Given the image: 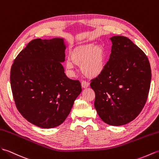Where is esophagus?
<instances>
[{"mask_svg":"<svg viewBox=\"0 0 159 159\" xmlns=\"http://www.w3.org/2000/svg\"><path fill=\"white\" fill-rule=\"evenodd\" d=\"M90 84L89 82H86V81H82V87L83 88V89H86V88H88Z\"/></svg>","mask_w":159,"mask_h":159,"instance_id":"1","label":"esophagus"}]
</instances>
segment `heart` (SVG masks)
Returning <instances> with one entry per match:
<instances>
[{
  "label": "heart",
  "mask_w": 159,
  "mask_h": 159,
  "mask_svg": "<svg viewBox=\"0 0 159 159\" xmlns=\"http://www.w3.org/2000/svg\"><path fill=\"white\" fill-rule=\"evenodd\" d=\"M70 60L66 62V68L72 71L74 65H80L82 73L87 77H96L103 72L106 65L107 54L100 45L88 43L75 47L70 53Z\"/></svg>",
  "instance_id": "b5f03b06"
}]
</instances>
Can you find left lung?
Returning a JSON list of instances; mask_svg holds the SVG:
<instances>
[{
	"instance_id": "1",
	"label": "left lung",
	"mask_w": 159,
	"mask_h": 159,
	"mask_svg": "<svg viewBox=\"0 0 159 159\" xmlns=\"http://www.w3.org/2000/svg\"><path fill=\"white\" fill-rule=\"evenodd\" d=\"M112 46L103 72L92 80L94 107L104 122L121 126L133 120L145 105L151 69L143 52L127 37L109 38Z\"/></svg>"
}]
</instances>
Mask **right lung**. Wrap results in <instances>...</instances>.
<instances>
[{"label":"right lung","instance_id":"obj_1","mask_svg":"<svg viewBox=\"0 0 159 159\" xmlns=\"http://www.w3.org/2000/svg\"><path fill=\"white\" fill-rule=\"evenodd\" d=\"M65 39H36L17 55L11 69L14 101L23 117L43 129L61 125L82 92L78 80L68 78Z\"/></svg>","mask_w":159,"mask_h":159}]
</instances>
